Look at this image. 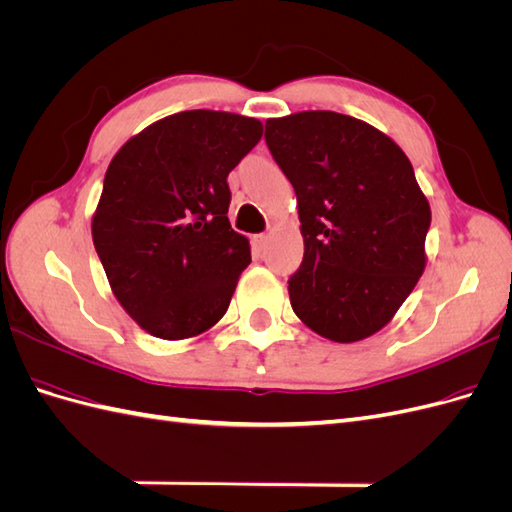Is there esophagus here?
Here are the masks:
<instances>
[{
	"mask_svg": "<svg viewBox=\"0 0 512 512\" xmlns=\"http://www.w3.org/2000/svg\"><path fill=\"white\" fill-rule=\"evenodd\" d=\"M267 241H269L267 235H254V237H252V243L258 247V250H262V247L267 245Z\"/></svg>",
	"mask_w": 512,
	"mask_h": 512,
	"instance_id": "obj_1",
	"label": "esophagus"
}]
</instances>
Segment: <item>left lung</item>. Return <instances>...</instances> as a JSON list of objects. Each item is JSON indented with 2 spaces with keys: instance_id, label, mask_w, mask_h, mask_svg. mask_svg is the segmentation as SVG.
Returning <instances> with one entry per match:
<instances>
[{
  "instance_id": "obj_1",
  "label": "left lung",
  "mask_w": 512,
  "mask_h": 512,
  "mask_svg": "<svg viewBox=\"0 0 512 512\" xmlns=\"http://www.w3.org/2000/svg\"><path fill=\"white\" fill-rule=\"evenodd\" d=\"M265 141L299 205L305 252L288 280L294 314L339 344L378 333L425 271L431 209L406 153L333 111L269 119Z\"/></svg>"
}]
</instances>
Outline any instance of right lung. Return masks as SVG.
Masks as SVG:
<instances>
[{
    "mask_svg": "<svg viewBox=\"0 0 512 512\" xmlns=\"http://www.w3.org/2000/svg\"><path fill=\"white\" fill-rule=\"evenodd\" d=\"M260 136L254 117L183 111L108 164L91 235L117 301L153 337H194L226 314L252 262L228 222L226 177Z\"/></svg>",
    "mask_w": 512,
    "mask_h": 512,
    "instance_id": "right-lung-1",
    "label": "right lung"
}]
</instances>
